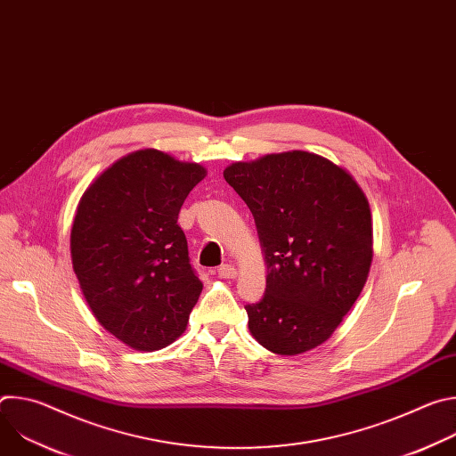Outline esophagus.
<instances>
[{"label": "esophagus", "instance_id": "34e87169", "mask_svg": "<svg viewBox=\"0 0 456 456\" xmlns=\"http://www.w3.org/2000/svg\"><path fill=\"white\" fill-rule=\"evenodd\" d=\"M236 274H238V273H236V269H234L232 265H227V264H225V265H220V267H218V276L224 278V280H232V278H236Z\"/></svg>", "mask_w": 456, "mask_h": 456}]
</instances>
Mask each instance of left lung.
<instances>
[{
  "mask_svg": "<svg viewBox=\"0 0 456 456\" xmlns=\"http://www.w3.org/2000/svg\"><path fill=\"white\" fill-rule=\"evenodd\" d=\"M224 178L248 206L267 289L247 305L267 350L297 355L327 341L359 297L373 257L371 213L354 176L308 151L234 162Z\"/></svg>",
  "mask_w": 456,
  "mask_h": 456,
  "instance_id": "left-lung-1",
  "label": "left lung"
}]
</instances>
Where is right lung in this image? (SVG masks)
I'll return each mask as SVG.
<instances>
[{"instance_id":"obj_1","label":"right lung","mask_w":456,"mask_h":456,"mask_svg":"<svg viewBox=\"0 0 456 456\" xmlns=\"http://www.w3.org/2000/svg\"><path fill=\"white\" fill-rule=\"evenodd\" d=\"M206 167L159 150L129 153L85 191L70 234L76 276L94 315L118 341L153 352L178 339L202 281L176 224Z\"/></svg>"}]
</instances>
